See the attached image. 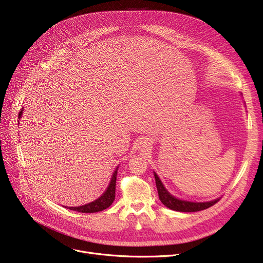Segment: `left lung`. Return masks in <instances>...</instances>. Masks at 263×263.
Segmentation results:
<instances>
[{
  "label": "left lung",
  "instance_id": "1",
  "mask_svg": "<svg viewBox=\"0 0 263 263\" xmlns=\"http://www.w3.org/2000/svg\"><path fill=\"white\" fill-rule=\"evenodd\" d=\"M155 178H156V184H157L160 200L164 205H166L167 208L172 210L179 211V212H197V211L210 208V206H212L219 200V199H215V200L206 201V202H192V201L180 200L171 195L170 193L165 190L164 185L162 184L157 174H155Z\"/></svg>",
  "mask_w": 263,
  "mask_h": 263
}]
</instances>
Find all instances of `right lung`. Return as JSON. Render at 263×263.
Instances as JSON below:
<instances>
[{
    "instance_id": "right-lung-1",
    "label": "right lung",
    "mask_w": 263,
    "mask_h": 263,
    "mask_svg": "<svg viewBox=\"0 0 263 263\" xmlns=\"http://www.w3.org/2000/svg\"><path fill=\"white\" fill-rule=\"evenodd\" d=\"M22 110L19 113V118H21ZM116 177H117V170L115 171L112 180H110V183L105 191L104 194L99 197L98 199H96L92 202H89L84 205H80V206H68L67 209H70L72 211H78L82 213H95V212H99L107 209L108 206L113 203L115 199V190H116Z\"/></svg>"
}]
</instances>
